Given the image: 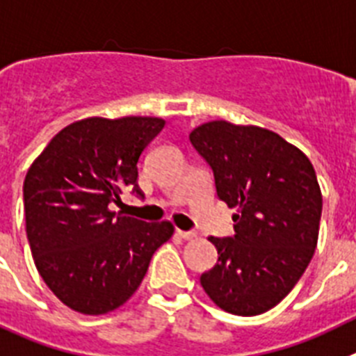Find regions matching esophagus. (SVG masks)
<instances>
[{"instance_id": "obj_1", "label": "esophagus", "mask_w": 356, "mask_h": 356, "mask_svg": "<svg viewBox=\"0 0 356 356\" xmlns=\"http://www.w3.org/2000/svg\"><path fill=\"white\" fill-rule=\"evenodd\" d=\"M177 234L182 238V240H195V238H197V233H193V231L177 229Z\"/></svg>"}]
</instances>
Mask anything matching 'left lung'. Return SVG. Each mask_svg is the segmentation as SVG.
Instances as JSON below:
<instances>
[{
  "instance_id": "obj_1",
  "label": "left lung",
  "mask_w": 356,
  "mask_h": 356,
  "mask_svg": "<svg viewBox=\"0 0 356 356\" xmlns=\"http://www.w3.org/2000/svg\"><path fill=\"white\" fill-rule=\"evenodd\" d=\"M215 174L218 199L233 215L234 236L208 240L218 261L200 276L216 307L259 315L290 293L319 238L323 193L310 159L276 132L225 120L190 134Z\"/></svg>"
}]
</instances>
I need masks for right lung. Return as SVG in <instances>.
<instances>
[{"label":"right lung","instance_id":"add662e5","mask_svg":"<svg viewBox=\"0 0 356 356\" xmlns=\"http://www.w3.org/2000/svg\"><path fill=\"white\" fill-rule=\"evenodd\" d=\"M165 127L156 116L79 120L49 141L23 184L26 236L37 270L71 310L104 315L132 298L172 222L116 215L138 186L141 152Z\"/></svg>","mask_w":356,"mask_h":356}]
</instances>
